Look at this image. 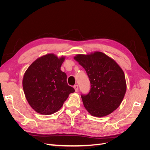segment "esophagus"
<instances>
[{
  "mask_svg": "<svg viewBox=\"0 0 150 150\" xmlns=\"http://www.w3.org/2000/svg\"><path fill=\"white\" fill-rule=\"evenodd\" d=\"M74 89H75V91L77 92V91H78V86L77 85V84L74 85Z\"/></svg>",
  "mask_w": 150,
  "mask_h": 150,
  "instance_id": "1",
  "label": "esophagus"
}]
</instances>
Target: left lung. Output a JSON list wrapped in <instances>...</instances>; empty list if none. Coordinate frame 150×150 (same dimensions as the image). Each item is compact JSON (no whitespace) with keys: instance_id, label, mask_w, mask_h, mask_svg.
Returning a JSON list of instances; mask_svg holds the SVG:
<instances>
[{"instance_id":"1","label":"left lung","mask_w":150,"mask_h":150,"mask_svg":"<svg viewBox=\"0 0 150 150\" xmlns=\"http://www.w3.org/2000/svg\"><path fill=\"white\" fill-rule=\"evenodd\" d=\"M84 67L91 83L88 94H81L89 113L96 117L111 114L120 106L126 91L123 71L105 54L94 52L74 57Z\"/></svg>"}]
</instances>
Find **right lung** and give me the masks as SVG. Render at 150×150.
<instances>
[{"label":"right lung","mask_w":150,"mask_h":150,"mask_svg":"<svg viewBox=\"0 0 150 150\" xmlns=\"http://www.w3.org/2000/svg\"><path fill=\"white\" fill-rule=\"evenodd\" d=\"M65 57L48 54L37 59L26 70L22 86L27 101L34 111L51 115L62 106L74 89L67 83V76L61 70Z\"/></svg>","instance_id":"add662e5"}]
</instances>
